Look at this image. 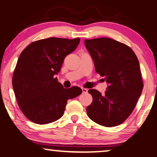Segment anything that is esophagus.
Returning a JSON list of instances; mask_svg holds the SVG:
<instances>
[{
    "instance_id": "1",
    "label": "esophagus",
    "mask_w": 157,
    "mask_h": 157,
    "mask_svg": "<svg viewBox=\"0 0 157 157\" xmlns=\"http://www.w3.org/2000/svg\"><path fill=\"white\" fill-rule=\"evenodd\" d=\"M82 92L84 93V94H86L87 92H88V89H85V88H82Z\"/></svg>"
}]
</instances>
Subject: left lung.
<instances>
[{
  "label": "left lung",
  "mask_w": 157,
  "mask_h": 157,
  "mask_svg": "<svg viewBox=\"0 0 157 157\" xmlns=\"http://www.w3.org/2000/svg\"><path fill=\"white\" fill-rule=\"evenodd\" d=\"M84 44L94 62L95 71L108 87L105 94L89 89L93 102L87 115L105 127L121 124L134 110L143 88L139 62L131 48L110 38L85 39Z\"/></svg>",
  "instance_id": "obj_1"
}]
</instances>
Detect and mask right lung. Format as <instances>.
<instances>
[{
  "instance_id": "right-lung-1",
  "label": "right lung",
  "mask_w": 157,
  "mask_h": 157,
  "mask_svg": "<svg viewBox=\"0 0 157 157\" xmlns=\"http://www.w3.org/2000/svg\"><path fill=\"white\" fill-rule=\"evenodd\" d=\"M79 41L50 37L33 42L21 53L12 86L20 109L33 123L45 124L59 119L67 100L82 94L78 86L64 89L55 78Z\"/></svg>"
}]
</instances>
